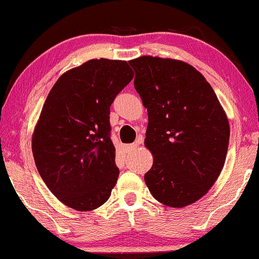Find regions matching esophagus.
Masks as SVG:
<instances>
[{"instance_id": "obj_1", "label": "esophagus", "mask_w": 259, "mask_h": 259, "mask_svg": "<svg viewBox=\"0 0 259 259\" xmlns=\"http://www.w3.org/2000/svg\"><path fill=\"white\" fill-rule=\"evenodd\" d=\"M138 146H139V142L130 143V145H125V151L127 152V153H129V152H132V151H134V149L138 148Z\"/></svg>"}]
</instances>
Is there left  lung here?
I'll use <instances>...</instances> for the list:
<instances>
[{
	"mask_svg": "<svg viewBox=\"0 0 259 259\" xmlns=\"http://www.w3.org/2000/svg\"><path fill=\"white\" fill-rule=\"evenodd\" d=\"M129 64L148 112L145 146L153 165L146 185L161 204L188 206L206 194L223 169L228 118L212 87L192 65L149 55Z\"/></svg>",
	"mask_w": 259,
	"mask_h": 259,
	"instance_id": "left-lung-1",
	"label": "left lung"
}]
</instances>
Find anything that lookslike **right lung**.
<instances>
[{
	"label": "right lung",
	"instance_id": "add662e5",
	"mask_svg": "<svg viewBox=\"0 0 259 259\" xmlns=\"http://www.w3.org/2000/svg\"><path fill=\"white\" fill-rule=\"evenodd\" d=\"M133 77L126 61L93 59L62 74L47 96L32 135L33 159L66 206L92 211L110 198L119 176L110 106Z\"/></svg>",
	"mask_w": 259,
	"mask_h": 259
}]
</instances>
